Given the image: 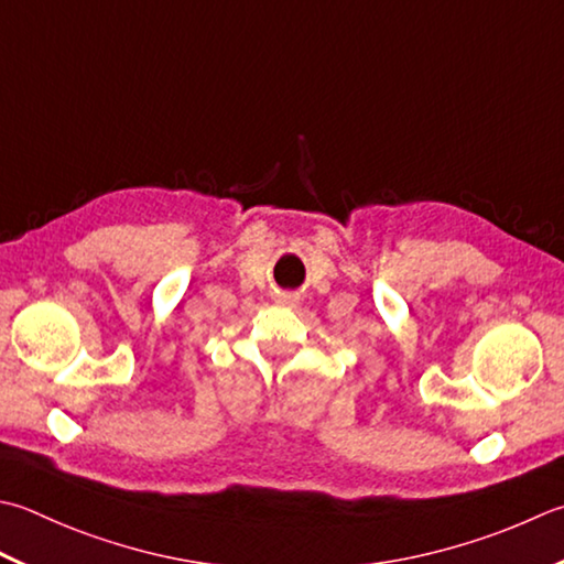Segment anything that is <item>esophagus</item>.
<instances>
[{"mask_svg":"<svg viewBox=\"0 0 564 564\" xmlns=\"http://www.w3.org/2000/svg\"><path fill=\"white\" fill-rule=\"evenodd\" d=\"M279 303H283V305H295V303H297V293H281V295H279Z\"/></svg>","mask_w":564,"mask_h":564,"instance_id":"obj_1","label":"esophagus"}]
</instances>
